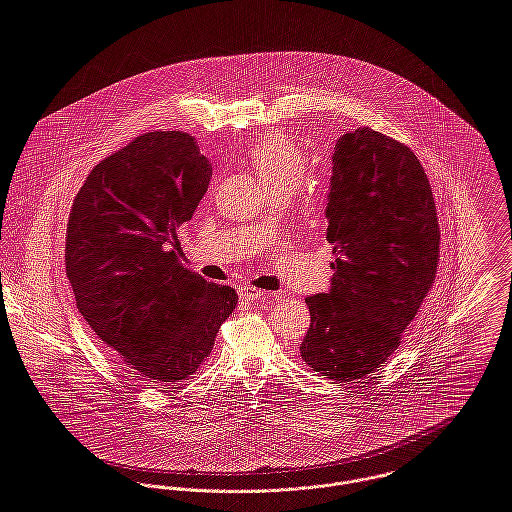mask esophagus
Listing matches in <instances>:
<instances>
[{
	"label": "esophagus",
	"mask_w": 512,
	"mask_h": 512,
	"mask_svg": "<svg viewBox=\"0 0 512 512\" xmlns=\"http://www.w3.org/2000/svg\"><path fill=\"white\" fill-rule=\"evenodd\" d=\"M264 296H266V292H262V290H258V288H250V286L240 288V298H242V300H260V298H264Z\"/></svg>",
	"instance_id": "34e87169"
}]
</instances>
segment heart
<instances>
[{"mask_svg": "<svg viewBox=\"0 0 512 512\" xmlns=\"http://www.w3.org/2000/svg\"><path fill=\"white\" fill-rule=\"evenodd\" d=\"M248 157L268 192L284 190L292 194L308 172L306 155L284 135H266L250 149Z\"/></svg>", "mask_w": 512, "mask_h": 512, "instance_id": "heart-1", "label": "heart"}]
</instances>
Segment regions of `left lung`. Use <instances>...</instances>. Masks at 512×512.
<instances>
[{
	"mask_svg": "<svg viewBox=\"0 0 512 512\" xmlns=\"http://www.w3.org/2000/svg\"><path fill=\"white\" fill-rule=\"evenodd\" d=\"M326 208L332 290L306 298L312 324L302 359L340 383L375 373L433 288L441 230L415 153L369 127L334 149Z\"/></svg>",
	"mask_w": 512,
	"mask_h": 512,
	"instance_id": "obj_1",
	"label": "left lung"
}]
</instances>
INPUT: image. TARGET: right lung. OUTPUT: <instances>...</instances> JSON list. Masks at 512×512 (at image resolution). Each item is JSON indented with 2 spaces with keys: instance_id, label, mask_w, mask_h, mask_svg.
Segmentation results:
<instances>
[{
  "instance_id": "1",
  "label": "right lung",
  "mask_w": 512,
  "mask_h": 512,
  "mask_svg": "<svg viewBox=\"0 0 512 512\" xmlns=\"http://www.w3.org/2000/svg\"><path fill=\"white\" fill-rule=\"evenodd\" d=\"M212 167L188 133L153 131L103 159L77 192L65 272L89 328L133 377L172 385L206 361L238 294L174 252Z\"/></svg>"
}]
</instances>
